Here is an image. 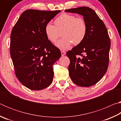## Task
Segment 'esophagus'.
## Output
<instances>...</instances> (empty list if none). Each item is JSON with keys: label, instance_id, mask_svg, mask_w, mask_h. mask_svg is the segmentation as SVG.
Here are the masks:
<instances>
[{"label": "esophagus", "instance_id": "obj_1", "mask_svg": "<svg viewBox=\"0 0 121 121\" xmlns=\"http://www.w3.org/2000/svg\"><path fill=\"white\" fill-rule=\"evenodd\" d=\"M61 56H64L65 55V54H66V52H65V51H61Z\"/></svg>", "mask_w": 121, "mask_h": 121}]
</instances>
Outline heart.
<instances>
[{"label":"heart","instance_id":"1","mask_svg":"<svg viewBox=\"0 0 121 121\" xmlns=\"http://www.w3.org/2000/svg\"><path fill=\"white\" fill-rule=\"evenodd\" d=\"M54 26L46 24L44 31L48 39L52 43H56L60 36V32L63 37L56 44L61 50L69 48L73 43L74 45L80 44L86 36L87 26L83 17H77L68 13H63L56 18Z\"/></svg>","mask_w":121,"mask_h":121}]
</instances>
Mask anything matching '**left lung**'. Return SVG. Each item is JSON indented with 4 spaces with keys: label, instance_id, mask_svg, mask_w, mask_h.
I'll return each instance as SVG.
<instances>
[{
    "label": "left lung",
    "instance_id": "8db88e82",
    "mask_svg": "<svg viewBox=\"0 0 121 121\" xmlns=\"http://www.w3.org/2000/svg\"><path fill=\"white\" fill-rule=\"evenodd\" d=\"M83 16L87 31L80 44L67 52L70 59L68 69L71 80L82 87L95 85L107 70L110 40L104 22L92 9L81 7L65 10Z\"/></svg>",
    "mask_w": 121,
    "mask_h": 121
}]
</instances>
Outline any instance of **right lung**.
Returning a JSON list of instances; mask_svg holds the SVG:
<instances>
[{"instance_id": "obj_1", "label": "right lung", "mask_w": 121, "mask_h": 121, "mask_svg": "<svg viewBox=\"0 0 121 121\" xmlns=\"http://www.w3.org/2000/svg\"><path fill=\"white\" fill-rule=\"evenodd\" d=\"M60 12L26 10L12 29L10 54L15 75L30 90L45 89L53 81V65L61 52L48 39L44 28Z\"/></svg>"}]
</instances>
